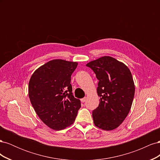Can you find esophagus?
<instances>
[{
  "instance_id": "34e87169",
  "label": "esophagus",
  "mask_w": 160,
  "mask_h": 160,
  "mask_svg": "<svg viewBox=\"0 0 160 160\" xmlns=\"http://www.w3.org/2000/svg\"><path fill=\"white\" fill-rule=\"evenodd\" d=\"M86 100H87V98H83V99H81V101L82 103H85V101H86Z\"/></svg>"
}]
</instances>
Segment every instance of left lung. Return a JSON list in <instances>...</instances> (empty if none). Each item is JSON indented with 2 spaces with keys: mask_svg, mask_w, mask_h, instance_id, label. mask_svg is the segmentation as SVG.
Wrapping results in <instances>:
<instances>
[{
  "mask_svg": "<svg viewBox=\"0 0 160 160\" xmlns=\"http://www.w3.org/2000/svg\"><path fill=\"white\" fill-rule=\"evenodd\" d=\"M99 80V106L93 111V122L103 130H113L127 117L133 103L135 85L128 67L111 57L105 56L86 65Z\"/></svg>",
  "mask_w": 160,
  "mask_h": 160,
  "instance_id": "left-lung-1",
  "label": "left lung"
}]
</instances>
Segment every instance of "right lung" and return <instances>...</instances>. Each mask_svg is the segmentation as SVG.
<instances>
[{
    "mask_svg": "<svg viewBox=\"0 0 160 160\" xmlns=\"http://www.w3.org/2000/svg\"><path fill=\"white\" fill-rule=\"evenodd\" d=\"M77 62L55 59L47 62L31 76L28 96L42 122L55 130H62L75 122L80 100L72 93L71 77Z\"/></svg>",
    "mask_w": 160,
    "mask_h": 160,
    "instance_id": "add662e5",
    "label": "right lung"
}]
</instances>
